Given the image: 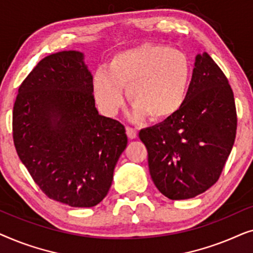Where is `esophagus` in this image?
I'll return each mask as SVG.
<instances>
[{
	"label": "esophagus",
	"instance_id": "34e87169",
	"mask_svg": "<svg viewBox=\"0 0 253 253\" xmlns=\"http://www.w3.org/2000/svg\"><path fill=\"white\" fill-rule=\"evenodd\" d=\"M126 129L127 137H129L130 139H134V138H137L138 132H137L136 129H133V127H131V126H126Z\"/></svg>",
	"mask_w": 253,
	"mask_h": 253
}]
</instances>
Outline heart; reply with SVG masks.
I'll return each instance as SVG.
<instances>
[{
	"label": "heart",
	"instance_id": "obj_1",
	"mask_svg": "<svg viewBox=\"0 0 253 253\" xmlns=\"http://www.w3.org/2000/svg\"><path fill=\"white\" fill-rule=\"evenodd\" d=\"M191 82V62L181 50L159 43H143L121 50L110 58L106 70L95 72V98L107 113L127 101L137 117L153 122L169 120L184 105Z\"/></svg>",
	"mask_w": 253,
	"mask_h": 253
}]
</instances>
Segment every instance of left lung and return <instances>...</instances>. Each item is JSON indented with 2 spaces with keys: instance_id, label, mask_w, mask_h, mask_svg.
I'll use <instances>...</instances> for the list:
<instances>
[{
  "instance_id": "1",
  "label": "left lung",
  "mask_w": 253,
  "mask_h": 253,
  "mask_svg": "<svg viewBox=\"0 0 253 253\" xmlns=\"http://www.w3.org/2000/svg\"><path fill=\"white\" fill-rule=\"evenodd\" d=\"M237 129L234 93L206 51L197 55L184 105L160 124L140 130L154 184L171 200L189 199L217 182Z\"/></svg>"
}]
</instances>
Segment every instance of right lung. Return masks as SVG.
Masks as SVG:
<instances>
[{
	"label": "right lung",
	"mask_w": 253,
	"mask_h": 253,
	"mask_svg": "<svg viewBox=\"0 0 253 253\" xmlns=\"http://www.w3.org/2000/svg\"><path fill=\"white\" fill-rule=\"evenodd\" d=\"M17 154L48 198L92 207L107 196L126 147V127L99 115L83 54L42 58L18 88L12 112Z\"/></svg>",
	"instance_id": "1"
}]
</instances>
